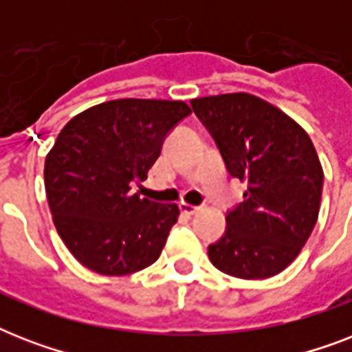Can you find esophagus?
Wrapping results in <instances>:
<instances>
[{
  "instance_id": "1",
  "label": "esophagus",
  "mask_w": 352,
  "mask_h": 352,
  "mask_svg": "<svg viewBox=\"0 0 352 352\" xmlns=\"http://www.w3.org/2000/svg\"><path fill=\"white\" fill-rule=\"evenodd\" d=\"M181 212L188 217H192L199 212V206H193V204H188V203H181Z\"/></svg>"
}]
</instances>
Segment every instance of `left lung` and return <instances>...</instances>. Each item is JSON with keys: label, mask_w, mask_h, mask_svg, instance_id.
<instances>
[{"label": "left lung", "mask_w": 352, "mask_h": 352, "mask_svg": "<svg viewBox=\"0 0 352 352\" xmlns=\"http://www.w3.org/2000/svg\"><path fill=\"white\" fill-rule=\"evenodd\" d=\"M245 201L226 215V232L208 246L210 261L241 279H265L289 267L318 221L323 168L296 120L248 93L193 98Z\"/></svg>", "instance_id": "1"}]
</instances>
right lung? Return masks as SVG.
<instances>
[{
  "instance_id": "obj_1",
  "label": "right lung",
  "mask_w": 352,
  "mask_h": 352,
  "mask_svg": "<svg viewBox=\"0 0 352 352\" xmlns=\"http://www.w3.org/2000/svg\"><path fill=\"white\" fill-rule=\"evenodd\" d=\"M190 113L182 100L120 98L63 126L45 157V193L58 235L85 268L126 276L159 259L181 212L131 184L148 177L168 131Z\"/></svg>"
}]
</instances>
